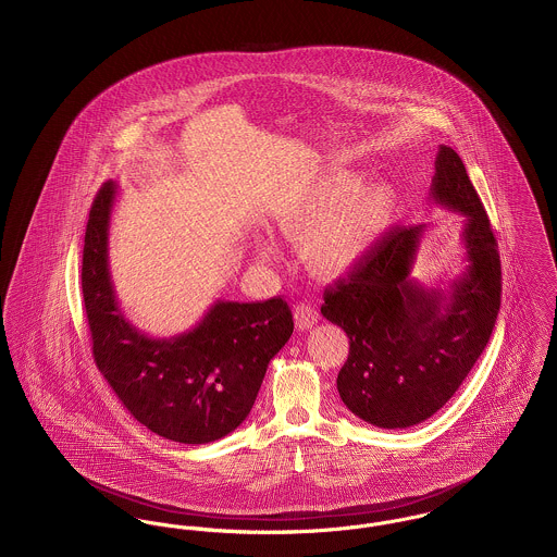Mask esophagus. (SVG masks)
Here are the masks:
<instances>
[{"mask_svg": "<svg viewBox=\"0 0 557 557\" xmlns=\"http://www.w3.org/2000/svg\"><path fill=\"white\" fill-rule=\"evenodd\" d=\"M319 321V311L313 307V305H309V302H300V305H296V309H294V323H296V327L302 332V330H311L313 325H318Z\"/></svg>", "mask_w": 557, "mask_h": 557, "instance_id": "34e87169", "label": "esophagus"}]
</instances>
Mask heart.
<instances>
[{"mask_svg":"<svg viewBox=\"0 0 557 557\" xmlns=\"http://www.w3.org/2000/svg\"><path fill=\"white\" fill-rule=\"evenodd\" d=\"M355 171H327L282 198L273 211V227L294 242H302V257L323 280L341 277L357 265L391 230L398 212L397 187L371 182ZM259 261H273L275 246L252 239Z\"/></svg>","mask_w":557,"mask_h":557,"instance_id":"heart-1","label":"heart"}]
</instances>
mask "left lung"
Here are the masks:
<instances>
[{
	"label": "left lung",
	"instance_id": "1",
	"mask_svg": "<svg viewBox=\"0 0 557 557\" xmlns=\"http://www.w3.org/2000/svg\"><path fill=\"white\" fill-rule=\"evenodd\" d=\"M430 198L463 214L466 269L428 288L411 271L428 225L395 227L325 288L321 315L348 336L338 373L346 407L377 428H409L434 416L488 343L502 305V261L491 221L459 154L441 146Z\"/></svg>",
	"mask_w": 557,
	"mask_h": 557
}]
</instances>
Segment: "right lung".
<instances>
[{
	"label": "right lung",
	"instance_id": "add662e5",
	"mask_svg": "<svg viewBox=\"0 0 557 557\" xmlns=\"http://www.w3.org/2000/svg\"><path fill=\"white\" fill-rule=\"evenodd\" d=\"M114 182L100 187L85 230L81 286L94 359L139 424L162 438L205 445L250 413L269 361L294 330L288 302L216 300L191 330L152 338L119 307L108 267Z\"/></svg>",
	"mask_w": 557,
	"mask_h": 557
}]
</instances>
